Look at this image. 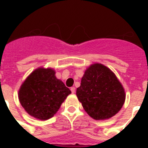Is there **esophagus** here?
Instances as JSON below:
<instances>
[{"instance_id": "obj_1", "label": "esophagus", "mask_w": 148, "mask_h": 148, "mask_svg": "<svg viewBox=\"0 0 148 148\" xmlns=\"http://www.w3.org/2000/svg\"><path fill=\"white\" fill-rule=\"evenodd\" d=\"M70 90H71L72 93H75V87H71V89H70Z\"/></svg>"}]
</instances>
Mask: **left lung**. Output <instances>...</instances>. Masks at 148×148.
<instances>
[{"instance_id": "1", "label": "left lung", "mask_w": 148, "mask_h": 148, "mask_svg": "<svg viewBox=\"0 0 148 148\" xmlns=\"http://www.w3.org/2000/svg\"><path fill=\"white\" fill-rule=\"evenodd\" d=\"M76 95L87 114L95 120L114 116L121 109L126 97L125 89L115 73L99 63L87 68Z\"/></svg>"}]
</instances>
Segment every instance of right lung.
<instances>
[{
    "instance_id": "1",
    "label": "right lung",
    "mask_w": 148,
    "mask_h": 148,
    "mask_svg": "<svg viewBox=\"0 0 148 148\" xmlns=\"http://www.w3.org/2000/svg\"><path fill=\"white\" fill-rule=\"evenodd\" d=\"M70 93L53 68L38 67L22 83L18 99L29 115L44 121L54 116Z\"/></svg>"
}]
</instances>
